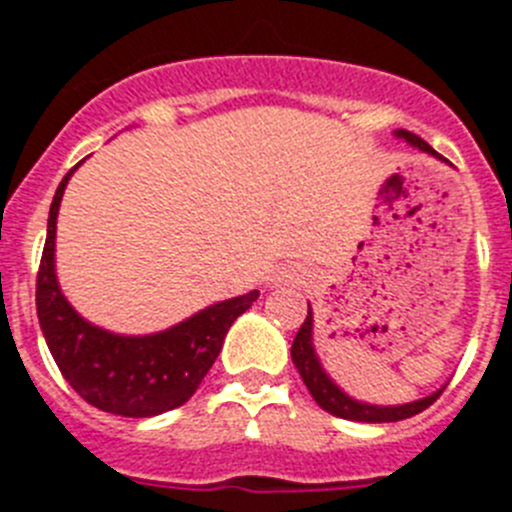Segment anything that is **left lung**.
Listing matches in <instances>:
<instances>
[{"label":"left lung","mask_w":512,"mask_h":512,"mask_svg":"<svg viewBox=\"0 0 512 512\" xmlns=\"http://www.w3.org/2000/svg\"><path fill=\"white\" fill-rule=\"evenodd\" d=\"M400 138H405L408 143L418 146L420 151L431 153V156H438L428 143H425L420 135L410 133V130H397ZM292 361H295L297 372H300L302 382L307 384V390L310 395L315 397L320 408L328 410L330 415H338V418H346V420H361V423H392V420H405V418H413V415L423 413L425 408H431L433 402L438 400L441 390L433 392L431 397H423L418 402H408V405H397V408H379V405H366V402H356L351 397L343 395L338 390L336 384L330 382L328 374L320 369L318 364V356L312 351V315H310V307H307V318L305 323L300 325L297 330L295 341H292Z\"/></svg>","instance_id":"8db88e82"}]
</instances>
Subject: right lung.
Masks as SVG:
<instances>
[{"label": "right lung", "instance_id": "1", "mask_svg": "<svg viewBox=\"0 0 512 512\" xmlns=\"http://www.w3.org/2000/svg\"><path fill=\"white\" fill-rule=\"evenodd\" d=\"M74 169L63 176L53 197L35 284V307L45 343L66 382L104 413L151 418L179 408L197 392L223 348L228 328L256 302L259 292L253 289L243 297L217 302L156 336H115L79 318L61 295L53 269L58 207Z\"/></svg>", "mask_w": 512, "mask_h": 512}]
</instances>
